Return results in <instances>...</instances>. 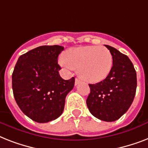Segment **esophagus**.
<instances>
[{
  "label": "esophagus",
  "mask_w": 148,
  "mask_h": 148,
  "mask_svg": "<svg viewBox=\"0 0 148 148\" xmlns=\"http://www.w3.org/2000/svg\"><path fill=\"white\" fill-rule=\"evenodd\" d=\"M80 83H81V81H80L78 78L75 79V85H77V84H79Z\"/></svg>",
  "instance_id": "34e87169"
}]
</instances>
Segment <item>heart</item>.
<instances>
[{
  "label": "heart",
  "instance_id": "heart-1",
  "mask_svg": "<svg viewBox=\"0 0 148 148\" xmlns=\"http://www.w3.org/2000/svg\"><path fill=\"white\" fill-rule=\"evenodd\" d=\"M63 61L72 69L78 70L83 80L92 83L104 80L113 65L112 54L103 46L70 48L63 54Z\"/></svg>",
  "mask_w": 148,
  "mask_h": 148
}]
</instances>
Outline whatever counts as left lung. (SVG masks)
Returning <instances> with one entry per match:
<instances>
[{"label": "left lung", "instance_id": "obj_1", "mask_svg": "<svg viewBox=\"0 0 148 148\" xmlns=\"http://www.w3.org/2000/svg\"><path fill=\"white\" fill-rule=\"evenodd\" d=\"M112 54L113 66L103 81L89 84L87 106L95 117L111 122L119 119L133 102L137 88V74L127 56L105 45Z\"/></svg>", "mask_w": 148, "mask_h": 148}]
</instances>
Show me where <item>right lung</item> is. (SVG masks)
I'll return each instance as SVG.
<instances>
[{"label":"right lung","instance_id":"1","mask_svg":"<svg viewBox=\"0 0 148 148\" xmlns=\"http://www.w3.org/2000/svg\"><path fill=\"white\" fill-rule=\"evenodd\" d=\"M64 47L40 46L20 56L12 74L14 97L22 112L38 123L57 119L75 79L64 80L58 55Z\"/></svg>","mask_w":148,"mask_h":148}]
</instances>
